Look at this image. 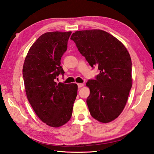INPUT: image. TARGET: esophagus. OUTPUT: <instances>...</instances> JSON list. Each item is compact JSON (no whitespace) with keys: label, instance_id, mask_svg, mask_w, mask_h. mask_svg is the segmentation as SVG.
<instances>
[{"label":"esophagus","instance_id":"esophagus-1","mask_svg":"<svg viewBox=\"0 0 154 154\" xmlns=\"http://www.w3.org/2000/svg\"><path fill=\"white\" fill-rule=\"evenodd\" d=\"M84 84L83 83H77V86H78V88H81V87H83Z\"/></svg>","mask_w":154,"mask_h":154}]
</instances>
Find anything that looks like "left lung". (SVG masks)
<instances>
[{
	"label": "left lung",
	"instance_id": "1",
	"mask_svg": "<svg viewBox=\"0 0 154 154\" xmlns=\"http://www.w3.org/2000/svg\"><path fill=\"white\" fill-rule=\"evenodd\" d=\"M89 65L98 67L95 80H89L87 104L91 116L101 123L113 121L122 113L132 86L131 59L126 47L106 31L89 29L71 35Z\"/></svg>",
	"mask_w": 154,
	"mask_h": 154
}]
</instances>
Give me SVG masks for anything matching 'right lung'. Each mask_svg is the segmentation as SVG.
<instances>
[{"label": "right lung", "instance_id": "1", "mask_svg": "<svg viewBox=\"0 0 154 154\" xmlns=\"http://www.w3.org/2000/svg\"><path fill=\"white\" fill-rule=\"evenodd\" d=\"M71 34V31L44 33L30 48L23 64L29 102L38 118L53 128L69 121L77 95V84L55 82L59 74L65 73L61 59Z\"/></svg>", "mask_w": 154, "mask_h": 154}]
</instances>
